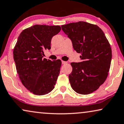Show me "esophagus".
Masks as SVG:
<instances>
[{"label":"esophagus","mask_w":124,"mask_h":124,"mask_svg":"<svg viewBox=\"0 0 124 124\" xmlns=\"http://www.w3.org/2000/svg\"><path fill=\"white\" fill-rule=\"evenodd\" d=\"M62 64H66V63H67V62H65V61H62Z\"/></svg>","instance_id":"1"}]
</instances>
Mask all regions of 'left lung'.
Masks as SVG:
<instances>
[{"label":"left lung","instance_id":"left-lung-1","mask_svg":"<svg viewBox=\"0 0 124 124\" xmlns=\"http://www.w3.org/2000/svg\"><path fill=\"white\" fill-rule=\"evenodd\" d=\"M62 28L83 60L70 63L73 68L69 75L71 87L79 94L92 93L108 76L112 58L110 43L97 25L79 21L62 25Z\"/></svg>","mask_w":124,"mask_h":124}]
</instances>
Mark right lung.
Here are the masks:
<instances>
[{"label":"right lung","mask_w":124,"mask_h":124,"mask_svg":"<svg viewBox=\"0 0 124 124\" xmlns=\"http://www.w3.org/2000/svg\"><path fill=\"white\" fill-rule=\"evenodd\" d=\"M59 26L36 24L22 31L13 50L16 69L23 85L36 95L47 94L54 88L60 73V60L43 58L44 51L51 49Z\"/></svg>","instance_id":"right-lung-1"}]
</instances>
